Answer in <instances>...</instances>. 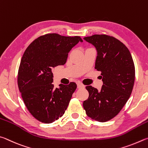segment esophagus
Masks as SVG:
<instances>
[{
  "instance_id": "34e87169",
  "label": "esophagus",
  "mask_w": 148,
  "mask_h": 148,
  "mask_svg": "<svg viewBox=\"0 0 148 148\" xmlns=\"http://www.w3.org/2000/svg\"><path fill=\"white\" fill-rule=\"evenodd\" d=\"M77 88H78L79 89H81V88H84V86L81 83H78L77 84Z\"/></svg>"
}]
</instances>
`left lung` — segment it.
<instances>
[{
  "instance_id": "left-lung-1",
  "label": "left lung",
  "mask_w": 148,
  "mask_h": 148,
  "mask_svg": "<svg viewBox=\"0 0 148 148\" xmlns=\"http://www.w3.org/2000/svg\"><path fill=\"white\" fill-rule=\"evenodd\" d=\"M84 39L96 48L95 68L101 72L103 85L101 91L86 86L89 97L83 107L92 120L105 122L120 112L130 97L135 79L133 60L127 47L112 36L95 34Z\"/></svg>"
}]
</instances>
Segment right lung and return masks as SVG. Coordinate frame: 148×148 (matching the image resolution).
<instances>
[{
    "label": "right lung",
    "instance_id": "add662e5",
    "mask_svg": "<svg viewBox=\"0 0 148 148\" xmlns=\"http://www.w3.org/2000/svg\"><path fill=\"white\" fill-rule=\"evenodd\" d=\"M80 36L47 34L31 43L26 49L18 71L17 84L28 110L36 120L51 123L64 115L77 88L75 82L54 88V67L66 64L69 52Z\"/></svg>",
    "mask_w": 148,
    "mask_h": 148
}]
</instances>
